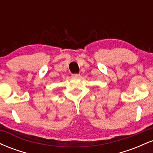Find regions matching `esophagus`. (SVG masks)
Here are the masks:
<instances>
[{
  "label": "esophagus",
  "mask_w": 153,
  "mask_h": 153,
  "mask_svg": "<svg viewBox=\"0 0 153 153\" xmlns=\"http://www.w3.org/2000/svg\"><path fill=\"white\" fill-rule=\"evenodd\" d=\"M80 76V74H73V75H72V77H73V78H78Z\"/></svg>",
  "instance_id": "1"
}]
</instances>
